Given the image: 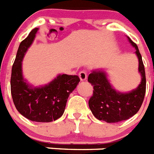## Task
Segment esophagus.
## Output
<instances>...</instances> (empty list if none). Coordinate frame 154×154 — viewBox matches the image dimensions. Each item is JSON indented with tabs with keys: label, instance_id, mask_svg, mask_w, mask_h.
Returning a JSON list of instances; mask_svg holds the SVG:
<instances>
[{
	"label": "esophagus",
	"instance_id": "34e87169",
	"mask_svg": "<svg viewBox=\"0 0 154 154\" xmlns=\"http://www.w3.org/2000/svg\"><path fill=\"white\" fill-rule=\"evenodd\" d=\"M79 76L80 80L81 81H85L87 79V74H86V71H82L79 73Z\"/></svg>",
	"mask_w": 154,
	"mask_h": 154
}]
</instances>
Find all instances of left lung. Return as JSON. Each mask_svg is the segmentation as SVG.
Listing matches in <instances>:
<instances>
[{"label":"left lung","instance_id":"8db88e82","mask_svg":"<svg viewBox=\"0 0 154 154\" xmlns=\"http://www.w3.org/2000/svg\"><path fill=\"white\" fill-rule=\"evenodd\" d=\"M132 47L136 48L139 59V72L142 80L136 90L129 93H120L111 86L103 71L94 70L89 75L88 82L93 86V96L89 100V107L98 120L107 123H116L127 120L139 111L146 93V74L142 56L139 48L128 37Z\"/></svg>","mask_w":154,"mask_h":154}]
</instances>
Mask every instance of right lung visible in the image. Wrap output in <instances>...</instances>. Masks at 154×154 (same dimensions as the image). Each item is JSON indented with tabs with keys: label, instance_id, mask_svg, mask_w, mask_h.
Segmentation results:
<instances>
[{
	"label": "right lung",
	"instance_id": "add662e5",
	"mask_svg": "<svg viewBox=\"0 0 154 154\" xmlns=\"http://www.w3.org/2000/svg\"><path fill=\"white\" fill-rule=\"evenodd\" d=\"M38 30L33 29L18 47L11 69V93L21 115L32 122H51L62 116L68 97L80 79L78 75L63 74L41 87L32 88L26 82L22 76V61Z\"/></svg>",
	"mask_w": 154,
	"mask_h": 154
}]
</instances>
